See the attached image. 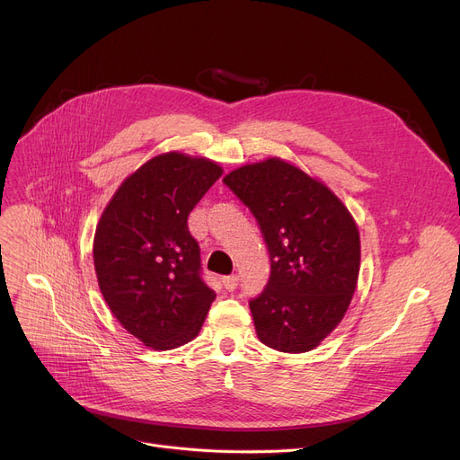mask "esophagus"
Returning a JSON list of instances; mask_svg holds the SVG:
<instances>
[{"label": "esophagus", "instance_id": "34e87169", "mask_svg": "<svg viewBox=\"0 0 460 460\" xmlns=\"http://www.w3.org/2000/svg\"><path fill=\"white\" fill-rule=\"evenodd\" d=\"M236 285H238V278H236V276H226V278H224V287L227 288L229 293L234 291Z\"/></svg>", "mask_w": 460, "mask_h": 460}]
</instances>
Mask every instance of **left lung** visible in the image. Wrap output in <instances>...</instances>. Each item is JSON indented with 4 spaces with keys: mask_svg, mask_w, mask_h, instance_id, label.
Listing matches in <instances>:
<instances>
[{
    "mask_svg": "<svg viewBox=\"0 0 460 460\" xmlns=\"http://www.w3.org/2000/svg\"><path fill=\"white\" fill-rule=\"evenodd\" d=\"M259 222L270 279L250 302L261 343L300 354L319 347L345 317L359 274V231L319 179L278 156L224 177Z\"/></svg>",
    "mask_w": 460,
    "mask_h": 460,
    "instance_id": "left-lung-1",
    "label": "left lung"
}]
</instances>
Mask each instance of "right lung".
I'll use <instances>...</instances> for the list:
<instances>
[{"instance_id":"obj_1","label":"right lung","mask_w":460,"mask_h":460,"mask_svg":"<svg viewBox=\"0 0 460 460\" xmlns=\"http://www.w3.org/2000/svg\"><path fill=\"white\" fill-rule=\"evenodd\" d=\"M224 169L203 156L164 153L128 175L93 240L94 272L113 317L149 349L186 345L216 295L201 276L188 214Z\"/></svg>"}]
</instances>
